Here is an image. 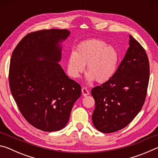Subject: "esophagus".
I'll return each mask as SVG.
<instances>
[{"mask_svg": "<svg viewBox=\"0 0 158 158\" xmlns=\"http://www.w3.org/2000/svg\"><path fill=\"white\" fill-rule=\"evenodd\" d=\"M81 92H82V94H83V95H84V96H86L88 95H89V90H88L85 87H83L82 88Z\"/></svg>", "mask_w": 158, "mask_h": 158, "instance_id": "obj_1", "label": "esophagus"}]
</instances>
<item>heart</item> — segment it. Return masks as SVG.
I'll return each mask as SVG.
<instances>
[{
    "label": "heart",
    "mask_w": 158,
    "mask_h": 158,
    "mask_svg": "<svg viewBox=\"0 0 158 158\" xmlns=\"http://www.w3.org/2000/svg\"><path fill=\"white\" fill-rule=\"evenodd\" d=\"M105 42L90 39L79 43L74 52L69 55L68 62L69 74L78 78L84 70L85 65L89 73V81L98 83L108 81L116 73L121 60V54L113 46H106Z\"/></svg>",
    "instance_id": "obj_1"
}]
</instances>
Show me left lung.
Returning <instances> with one entry per match:
<instances>
[{
  "label": "left lung",
  "instance_id": "8db88e82",
  "mask_svg": "<svg viewBox=\"0 0 158 158\" xmlns=\"http://www.w3.org/2000/svg\"><path fill=\"white\" fill-rule=\"evenodd\" d=\"M129 44L114 77L91 90L95 102L93 123L101 132H115L126 127L146 100L150 76L148 56L132 35Z\"/></svg>",
  "mask_w": 158,
  "mask_h": 158
}]
</instances>
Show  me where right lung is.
Masks as SVG:
<instances>
[{"label": "right lung", "instance_id": "1", "mask_svg": "<svg viewBox=\"0 0 158 158\" xmlns=\"http://www.w3.org/2000/svg\"><path fill=\"white\" fill-rule=\"evenodd\" d=\"M69 35L67 29L32 32L19 42L10 59L9 84L14 100L26 121L44 132L65 126L81 94V85L58 63L59 42Z\"/></svg>", "mask_w": 158, "mask_h": 158}]
</instances>
